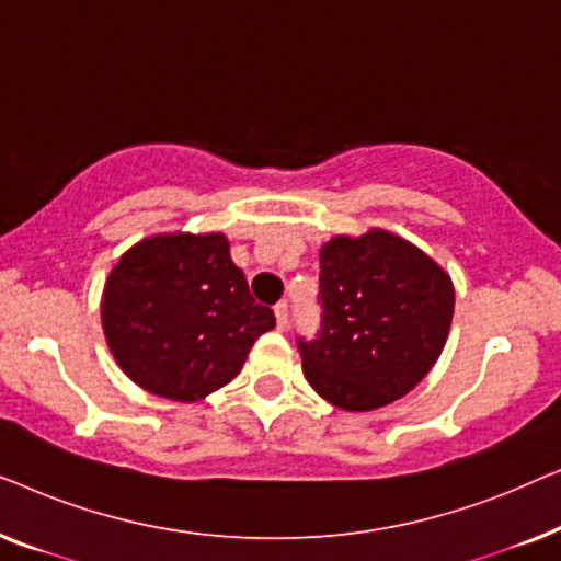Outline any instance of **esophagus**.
<instances>
[{
    "instance_id": "esophagus-1",
    "label": "esophagus",
    "mask_w": 561,
    "mask_h": 561,
    "mask_svg": "<svg viewBox=\"0 0 561 561\" xmlns=\"http://www.w3.org/2000/svg\"><path fill=\"white\" fill-rule=\"evenodd\" d=\"M288 301H280L275 304V319H278V329H286L288 327Z\"/></svg>"
}]
</instances>
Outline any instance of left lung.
<instances>
[{
	"label": "left lung",
	"mask_w": 561,
	"mask_h": 561,
	"mask_svg": "<svg viewBox=\"0 0 561 561\" xmlns=\"http://www.w3.org/2000/svg\"><path fill=\"white\" fill-rule=\"evenodd\" d=\"M321 329L298 336L309 386L344 411H373L416 388L447 342L455 286L416 244L386 229L334 237L319 252Z\"/></svg>",
	"instance_id": "obj_1"
}]
</instances>
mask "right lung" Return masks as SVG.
I'll list each match as a JSON object with an SVG mask.
<instances>
[{"label":"right lung","mask_w":561,"mask_h":561,"mask_svg":"<svg viewBox=\"0 0 561 561\" xmlns=\"http://www.w3.org/2000/svg\"><path fill=\"white\" fill-rule=\"evenodd\" d=\"M102 327L114 359L152 396L191 403L242 370L260 334L275 327L255 304L225 234H156L112 267Z\"/></svg>","instance_id":"obj_1"}]
</instances>
